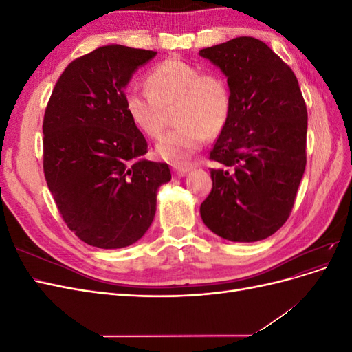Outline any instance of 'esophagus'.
<instances>
[{"label": "esophagus", "instance_id": "esophagus-1", "mask_svg": "<svg viewBox=\"0 0 352 352\" xmlns=\"http://www.w3.org/2000/svg\"><path fill=\"white\" fill-rule=\"evenodd\" d=\"M190 170V166L186 164H173V172L176 176H184Z\"/></svg>", "mask_w": 352, "mask_h": 352}]
</instances>
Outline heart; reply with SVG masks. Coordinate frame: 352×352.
Wrapping results in <instances>:
<instances>
[{"instance_id":"heart-1","label":"heart","mask_w":352,"mask_h":352,"mask_svg":"<svg viewBox=\"0 0 352 352\" xmlns=\"http://www.w3.org/2000/svg\"><path fill=\"white\" fill-rule=\"evenodd\" d=\"M146 89H131L124 97L126 113L144 135L158 138L175 111L177 127L157 144V153L170 162H182L219 135L229 120L232 98L226 79L180 58L160 61L145 78Z\"/></svg>"}]
</instances>
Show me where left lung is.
I'll use <instances>...</instances> for the list:
<instances>
[{
	"label": "left lung",
	"instance_id": "obj_1",
	"mask_svg": "<svg viewBox=\"0 0 352 352\" xmlns=\"http://www.w3.org/2000/svg\"><path fill=\"white\" fill-rule=\"evenodd\" d=\"M228 76L229 120L210 151L212 188L199 212L233 242L272 236L291 216L307 163V107L295 73L263 41L199 51Z\"/></svg>",
	"mask_w": 352,
	"mask_h": 352
}]
</instances>
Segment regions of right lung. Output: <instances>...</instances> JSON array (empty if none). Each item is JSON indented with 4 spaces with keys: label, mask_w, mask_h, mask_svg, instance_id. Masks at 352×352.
I'll return each mask as SVG.
<instances>
[{
    "label": "right lung",
    "mask_w": 352,
    "mask_h": 352,
    "mask_svg": "<svg viewBox=\"0 0 352 352\" xmlns=\"http://www.w3.org/2000/svg\"><path fill=\"white\" fill-rule=\"evenodd\" d=\"M157 51L104 45L61 73L42 123L44 175L67 228L104 250L141 239L155 216L167 163L145 160L148 145L124 107L133 72Z\"/></svg>",
    "instance_id": "add662e5"
}]
</instances>
